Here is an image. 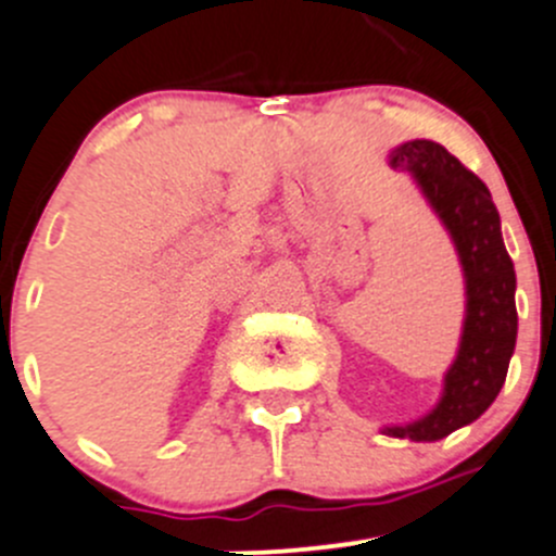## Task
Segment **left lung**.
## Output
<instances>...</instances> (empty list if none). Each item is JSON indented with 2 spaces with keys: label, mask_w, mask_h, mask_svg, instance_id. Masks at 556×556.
<instances>
[{
  "label": "left lung",
  "mask_w": 556,
  "mask_h": 556,
  "mask_svg": "<svg viewBox=\"0 0 556 556\" xmlns=\"http://www.w3.org/2000/svg\"><path fill=\"white\" fill-rule=\"evenodd\" d=\"M394 169H408L443 222L465 273V327L454 365L443 378V397L414 425L383 427V435L441 441L476 421L503 389L516 345V273L492 194L478 175L441 142L410 140L389 153Z\"/></svg>",
  "instance_id": "1"
}]
</instances>
